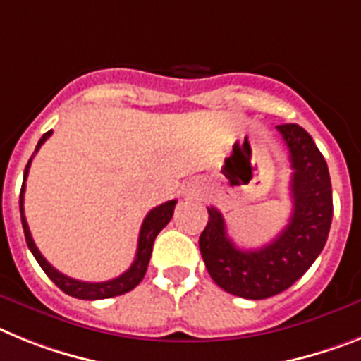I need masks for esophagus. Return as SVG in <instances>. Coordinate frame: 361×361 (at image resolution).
<instances>
[{
    "label": "esophagus",
    "instance_id": "1",
    "mask_svg": "<svg viewBox=\"0 0 361 361\" xmlns=\"http://www.w3.org/2000/svg\"><path fill=\"white\" fill-rule=\"evenodd\" d=\"M190 193H195V190H192V192H190Z\"/></svg>",
    "mask_w": 361,
    "mask_h": 361
}]
</instances>
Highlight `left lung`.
<instances>
[{
  "instance_id": "8db88e82",
  "label": "left lung",
  "mask_w": 361,
  "mask_h": 361,
  "mask_svg": "<svg viewBox=\"0 0 361 361\" xmlns=\"http://www.w3.org/2000/svg\"><path fill=\"white\" fill-rule=\"evenodd\" d=\"M290 153V221L257 250H243L228 237L223 214L210 206L199 237L206 270L223 290L245 300H264L294 285L322 254L332 223V186L327 162L312 137L298 124L277 126Z\"/></svg>"
}]
</instances>
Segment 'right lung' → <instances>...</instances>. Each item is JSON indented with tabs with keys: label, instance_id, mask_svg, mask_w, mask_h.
I'll use <instances>...</instances> for the list:
<instances>
[{
	"label": "right lung",
	"instance_id": "right-lung-1",
	"mask_svg": "<svg viewBox=\"0 0 361 361\" xmlns=\"http://www.w3.org/2000/svg\"><path fill=\"white\" fill-rule=\"evenodd\" d=\"M52 135V131H47L39 138L36 151L42 147V144L47 140ZM34 151V153H36ZM34 157V155H32ZM32 157L29 159L25 166V173H23V184H21V193H20V214H21V224H23V233H25V241L29 250L32 252V255L36 257V261L39 263V267L43 269V272L51 277V281L63 290L66 294L73 295V298H78V300H106V298H115V295H122L126 292L133 290L138 283L142 281L144 276H146L147 264H149L151 252H153V243H155V237L159 235V232L166 224L171 221L173 217V210L177 201H168L164 204L157 206L144 219L142 226H140V233H138V246H137V255H135L133 264L126 270L124 274H120L115 279H109V281L102 283H87V281H78V279H73V277L66 276V274L58 272L51 263H49L42 254H39L38 246L34 245L32 235H30L29 224L25 221V212H23V193H25V180L27 175H29L30 162H32Z\"/></svg>",
	"mask_w": 361,
	"mask_h": 361
}]
</instances>
